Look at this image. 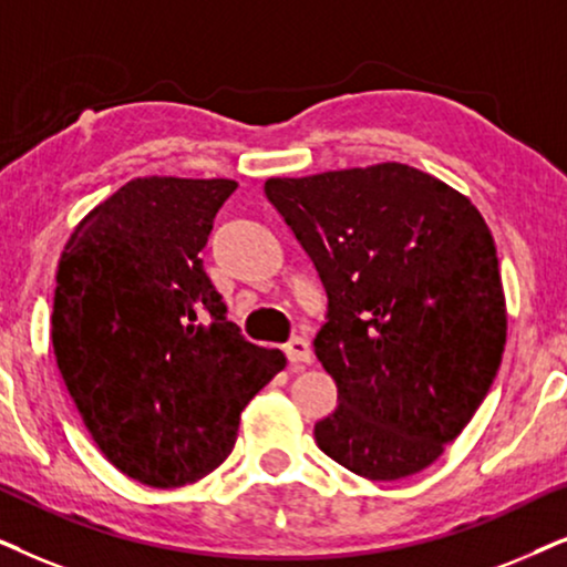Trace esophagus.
<instances>
[{
	"label": "esophagus",
	"instance_id": "34e87169",
	"mask_svg": "<svg viewBox=\"0 0 567 567\" xmlns=\"http://www.w3.org/2000/svg\"><path fill=\"white\" fill-rule=\"evenodd\" d=\"M282 350L292 367H306V363H311V346H308V340H303V337H290Z\"/></svg>",
	"mask_w": 567,
	"mask_h": 567
}]
</instances>
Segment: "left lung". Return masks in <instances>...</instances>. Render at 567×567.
I'll list each match as a JSON object with an SVG mask.
<instances>
[{
	"mask_svg": "<svg viewBox=\"0 0 567 567\" xmlns=\"http://www.w3.org/2000/svg\"><path fill=\"white\" fill-rule=\"evenodd\" d=\"M327 292L313 353L337 408L321 453L371 482L419 474L474 419L505 350L497 248L476 206L386 162L264 185Z\"/></svg>",
	"mask_w": 567,
	"mask_h": 567,
	"instance_id": "8db88e82",
	"label": "left lung"
}]
</instances>
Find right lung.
I'll return each mask as SVG.
<instances>
[{
	"instance_id": "obj_1",
	"label": "right lung",
	"mask_w": 567,
	"mask_h": 567,
	"mask_svg": "<svg viewBox=\"0 0 567 567\" xmlns=\"http://www.w3.org/2000/svg\"><path fill=\"white\" fill-rule=\"evenodd\" d=\"M235 181L138 177L99 204L56 269L52 346L106 461L183 486L230 455L248 400L285 369L227 321L200 250Z\"/></svg>"
}]
</instances>
